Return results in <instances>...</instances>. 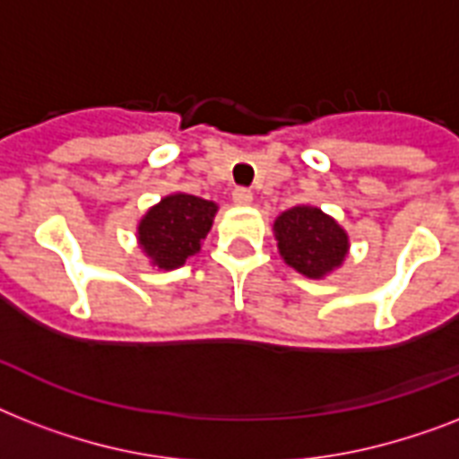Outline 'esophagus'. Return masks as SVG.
Masks as SVG:
<instances>
[{"label":"esophagus","mask_w":459,"mask_h":459,"mask_svg":"<svg viewBox=\"0 0 459 459\" xmlns=\"http://www.w3.org/2000/svg\"><path fill=\"white\" fill-rule=\"evenodd\" d=\"M233 202H236V204H250L252 202L250 187H236V190H233Z\"/></svg>","instance_id":"34e87169"}]
</instances>
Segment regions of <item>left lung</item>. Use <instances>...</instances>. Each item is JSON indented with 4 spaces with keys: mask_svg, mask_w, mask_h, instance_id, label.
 Here are the masks:
<instances>
[{
    "mask_svg": "<svg viewBox=\"0 0 459 459\" xmlns=\"http://www.w3.org/2000/svg\"><path fill=\"white\" fill-rule=\"evenodd\" d=\"M273 230L283 259L309 279L333 272L348 252L345 230L321 209H288L276 219Z\"/></svg>",
    "mask_w": 459,
    "mask_h": 459,
    "instance_id": "8db88e82",
    "label": "left lung"
}]
</instances>
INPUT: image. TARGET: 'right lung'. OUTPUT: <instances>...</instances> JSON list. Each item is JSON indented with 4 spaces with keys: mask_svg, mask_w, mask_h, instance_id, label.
<instances>
[{
    "mask_svg": "<svg viewBox=\"0 0 459 459\" xmlns=\"http://www.w3.org/2000/svg\"><path fill=\"white\" fill-rule=\"evenodd\" d=\"M214 214V202L195 195H169L140 221V245L159 269H176L200 250Z\"/></svg>",
    "mask_w": 459,
    "mask_h": 459,
    "instance_id": "obj_1",
    "label": "right lung"
}]
</instances>
